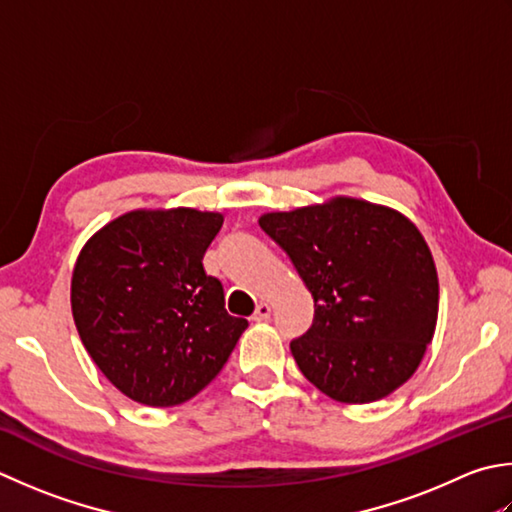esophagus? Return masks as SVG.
Instances as JSON below:
<instances>
[{"label":"esophagus","instance_id":"1","mask_svg":"<svg viewBox=\"0 0 512 512\" xmlns=\"http://www.w3.org/2000/svg\"><path fill=\"white\" fill-rule=\"evenodd\" d=\"M268 317H270V304L262 302V304H259V306L255 308V313H253V322H266Z\"/></svg>","mask_w":512,"mask_h":512}]
</instances>
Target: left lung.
I'll use <instances>...</instances> for the list:
<instances>
[{"mask_svg":"<svg viewBox=\"0 0 512 512\" xmlns=\"http://www.w3.org/2000/svg\"><path fill=\"white\" fill-rule=\"evenodd\" d=\"M315 299L290 344L310 384L342 404H370L406 384L433 342L437 268L424 235L395 208L357 197L259 217Z\"/></svg>","mask_w":512,"mask_h":512,"instance_id":"obj_1","label":"left lung"}]
</instances>
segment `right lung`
<instances>
[{"label":"right lung","instance_id":"add662e5","mask_svg":"<svg viewBox=\"0 0 512 512\" xmlns=\"http://www.w3.org/2000/svg\"><path fill=\"white\" fill-rule=\"evenodd\" d=\"M224 224L197 208H137L79 250L70 308L97 368L133 402L168 408L224 368L248 322L224 308L202 259Z\"/></svg>","mask_w":512,"mask_h":512}]
</instances>
